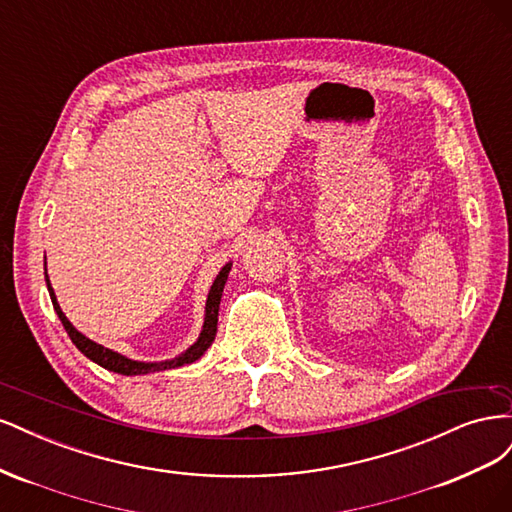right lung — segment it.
<instances>
[{
	"label": "right lung",
	"instance_id": "1",
	"mask_svg": "<svg viewBox=\"0 0 512 512\" xmlns=\"http://www.w3.org/2000/svg\"><path fill=\"white\" fill-rule=\"evenodd\" d=\"M230 267H232V262H226V265L222 267V271L218 273V277H215V280H213V286H211V290L207 294L203 331H200L196 342L185 352L177 354L175 359L158 361V363H145V361L128 359V356H123V354H119V352H115L111 348H104V346H100L96 342H91V339L85 337L81 331H76L72 327V322L66 318V314L61 312V307H59L57 297H55V290H53L51 280H49V275L44 273V277H46V288H49L55 312H57L61 324H64V329L68 331L72 344L79 348L87 356V359H91V361L98 363L100 367H104L108 371H115V374H121V376H141V374H151V371H164V369H175V367L190 365V363L198 361L200 356L207 352V348L213 344L215 333H218V312H220V301H222V292H224V284L228 280Z\"/></svg>",
	"mask_w": 512,
	"mask_h": 512
}]
</instances>
